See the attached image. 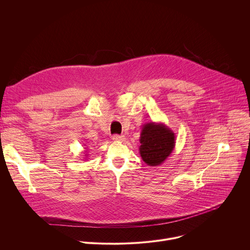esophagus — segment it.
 I'll return each mask as SVG.
<instances>
[{
    "mask_svg": "<svg viewBox=\"0 0 250 250\" xmlns=\"http://www.w3.org/2000/svg\"><path fill=\"white\" fill-rule=\"evenodd\" d=\"M113 140L114 141H117V142H122V141H125V136L124 135H119V134H115L113 135Z\"/></svg>",
    "mask_w": 250,
    "mask_h": 250,
    "instance_id": "34e87169",
    "label": "esophagus"
}]
</instances>
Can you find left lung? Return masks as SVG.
Instances as JSON below:
<instances>
[{"label": "left lung", "instance_id": "1", "mask_svg": "<svg viewBox=\"0 0 250 250\" xmlns=\"http://www.w3.org/2000/svg\"><path fill=\"white\" fill-rule=\"evenodd\" d=\"M175 133L161 123H146L140 132L139 154L147 165L159 166L175 147Z\"/></svg>", "mask_w": 250, "mask_h": 250}]
</instances>
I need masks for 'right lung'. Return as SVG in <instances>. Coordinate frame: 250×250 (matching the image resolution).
I'll return each instance as SVG.
<instances>
[{
    "instance_id": "right-lung-1",
    "label": "right lung",
    "mask_w": 250,
    "mask_h": 250,
    "mask_svg": "<svg viewBox=\"0 0 250 250\" xmlns=\"http://www.w3.org/2000/svg\"><path fill=\"white\" fill-rule=\"evenodd\" d=\"M86 155H87V154H86Z\"/></svg>"
}]
</instances>
